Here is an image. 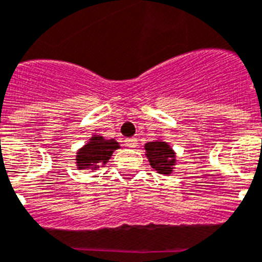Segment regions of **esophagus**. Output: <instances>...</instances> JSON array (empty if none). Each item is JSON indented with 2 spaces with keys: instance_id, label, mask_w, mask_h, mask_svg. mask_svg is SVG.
<instances>
[{
  "instance_id": "1",
  "label": "esophagus",
  "mask_w": 262,
  "mask_h": 262,
  "mask_svg": "<svg viewBox=\"0 0 262 262\" xmlns=\"http://www.w3.org/2000/svg\"><path fill=\"white\" fill-rule=\"evenodd\" d=\"M125 146L134 149V147L137 146V138H134V137L126 138V140H125Z\"/></svg>"
}]
</instances>
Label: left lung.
<instances>
[{
	"instance_id": "8db88e82",
	"label": "left lung",
	"mask_w": 262,
	"mask_h": 262,
	"mask_svg": "<svg viewBox=\"0 0 262 262\" xmlns=\"http://www.w3.org/2000/svg\"><path fill=\"white\" fill-rule=\"evenodd\" d=\"M145 156L150 162V166L158 174H172L177 165V153L169 142L163 140H156L145 144Z\"/></svg>"
}]
</instances>
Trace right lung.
Returning a JSON list of instances; mask_svg holds the SVG:
<instances>
[{
  "mask_svg": "<svg viewBox=\"0 0 262 262\" xmlns=\"http://www.w3.org/2000/svg\"><path fill=\"white\" fill-rule=\"evenodd\" d=\"M120 144L115 138L106 140L100 134H92V137L76 151V167L79 170H96L99 166L106 165L113 151L120 149Z\"/></svg>",
  "mask_w": 262,
  "mask_h": 262,
  "instance_id": "1",
  "label": "right lung"
}]
</instances>
